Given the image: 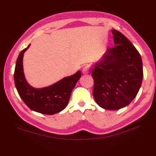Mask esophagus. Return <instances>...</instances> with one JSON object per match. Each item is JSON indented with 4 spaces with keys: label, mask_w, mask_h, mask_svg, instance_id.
<instances>
[{
    "label": "esophagus",
    "mask_w": 156,
    "mask_h": 156,
    "mask_svg": "<svg viewBox=\"0 0 156 156\" xmlns=\"http://www.w3.org/2000/svg\"><path fill=\"white\" fill-rule=\"evenodd\" d=\"M88 72H89L88 67V66H85V67H84L83 69H82V73H83L84 74H87Z\"/></svg>",
    "instance_id": "34e87169"
}]
</instances>
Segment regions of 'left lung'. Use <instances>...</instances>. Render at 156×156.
<instances>
[{
  "label": "left lung",
  "mask_w": 156,
  "mask_h": 156,
  "mask_svg": "<svg viewBox=\"0 0 156 156\" xmlns=\"http://www.w3.org/2000/svg\"><path fill=\"white\" fill-rule=\"evenodd\" d=\"M115 47L107 49L91 66L93 97L97 105L107 110L125 107L136 97L143 80L140 53L121 33L112 29Z\"/></svg>",
  "instance_id": "1"
}]
</instances>
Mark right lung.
Returning a JSON list of instances; mask_svg holds the SVG:
<instances>
[{"label":"right lung","mask_w":156,"mask_h":156,"mask_svg":"<svg viewBox=\"0 0 156 156\" xmlns=\"http://www.w3.org/2000/svg\"><path fill=\"white\" fill-rule=\"evenodd\" d=\"M30 45L23 49L16 59L14 73L16 88L20 97L31 110L41 114H55L67 107L71 92L81 77V71L48 87H33L26 80L23 65V55Z\"/></svg>","instance_id":"right-lung-1"}]
</instances>
